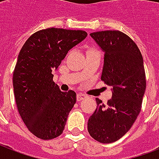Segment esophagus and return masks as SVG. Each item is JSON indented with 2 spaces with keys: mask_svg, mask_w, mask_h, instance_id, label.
I'll list each match as a JSON object with an SVG mask.
<instances>
[{
  "mask_svg": "<svg viewBox=\"0 0 159 159\" xmlns=\"http://www.w3.org/2000/svg\"><path fill=\"white\" fill-rule=\"evenodd\" d=\"M86 98V95L85 94H82V93H78L77 95V102H80V101H82V100L85 99Z\"/></svg>",
  "mask_w": 159,
  "mask_h": 159,
  "instance_id": "1",
  "label": "esophagus"
}]
</instances>
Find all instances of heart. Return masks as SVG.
I'll use <instances>...</instances> for the list:
<instances>
[{
  "mask_svg": "<svg viewBox=\"0 0 159 159\" xmlns=\"http://www.w3.org/2000/svg\"><path fill=\"white\" fill-rule=\"evenodd\" d=\"M94 54H100L99 50H98L96 47H89V48H87V56H89V55H94Z\"/></svg>",
  "mask_w": 159,
  "mask_h": 159,
  "instance_id": "1",
  "label": "heart"
}]
</instances>
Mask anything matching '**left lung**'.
I'll use <instances>...</instances> for the list:
<instances>
[{
  "mask_svg": "<svg viewBox=\"0 0 159 159\" xmlns=\"http://www.w3.org/2000/svg\"><path fill=\"white\" fill-rule=\"evenodd\" d=\"M90 35L105 52L102 81L112 87V97L106 104L96 98L97 109L88 120L87 129L100 143H113L128 132L141 111L146 89L143 59L137 44L121 31Z\"/></svg>",
  "mask_w": 159,
  "mask_h": 159,
  "instance_id": "8db88e82",
  "label": "left lung"
}]
</instances>
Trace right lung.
<instances>
[{
	"label": "right lung",
	"mask_w": 159,
	"mask_h": 159,
	"mask_svg": "<svg viewBox=\"0 0 159 159\" xmlns=\"http://www.w3.org/2000/svg\"><path fill=\"white\" fill-rule=\"evenodd\" d=\"M87 35L84 30H41L20 51L13 72L14 94L20 116L37 138L52 139L64 129L77 95L73 91L61 92L53 82L52 71Z\"/></svg>",
	"instance_id": "1"
}]
</instances>
